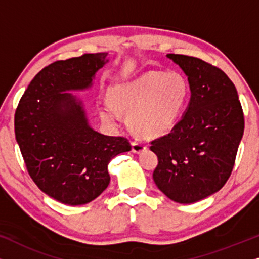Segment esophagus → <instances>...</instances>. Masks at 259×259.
<instances>
[{
  "mask_svg": "<svg viewBox=\"0 0 259 259\" xmlns=\"http://www.w3.org/2000/svg\"><path fill=\"white\" fill-rule=\"evenodd\" d=\"M146 150V146H145L144 143H141L140 140H134L132 143V151L134 153H141Z\"/></svg>",
  "mask_w": 259,
  "mask_h": 259,
  "instance_id": "34e87169",
  "label": "esophagus"
}]
</instances>
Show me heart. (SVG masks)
Instances as JSON below:
<instances>
[{
  "mask_svg": "<svg viewBox=\"0 0 259 259\" xmlns=\"http://www.w3.org/2000/svg\"><path fill=\"white\" fill-rule=\"evenodd\" d=\"M112 104L99 108L104 121L114 125L120 112L128 113L131 126L144 136H161L178 121L189 98L185 77L176 72H148L116 83L109 90Z\"/></svg>",
  "mask_w": 259,
  "mask_h": 259,
  "instance_id": "1",
  "label": "heart"
}]
</instances>
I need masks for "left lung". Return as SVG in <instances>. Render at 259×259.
Returning <instances> with one entry per match:
<instances>
[{
    "label": "left lung",
    "instance_id": "obj_1",
    "mask_svg": "<svg viewBox=\"0 0 259 259\" xmlns=\"http://www.w3.org/2000/svg\"><path fill=\"white\" fill-rule=\"evenodd\" d=\"M166 56L185 73L191 98L171 132L151 143L158 157L153 180L171 200L192 204L228 182L244 133L243 109L223 70L193 56Z\"/></svg>",
    "mask_w": 259,
    "mask_h": 259
}]
</instances>
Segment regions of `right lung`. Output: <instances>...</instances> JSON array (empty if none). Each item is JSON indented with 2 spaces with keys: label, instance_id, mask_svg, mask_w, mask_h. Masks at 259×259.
<instances>
[{
  "label": "right lung",
  "instance_id": "right-lung-1",
  "mask_svg": "<svg viewBox=\"0 0 259 259\" xmlns=\"http://www.w3.org/2000/svg\"><path fill=\"white\" fill-rule=\"evenodd\" d=\"M108 53L61 60L38 72L15 113V137L38 189L67 205L91 203L107 189L108 164L131 151L126 138L92 128L83 102L69 92L93 86Z\"/></svg>",
  "mask_w": 259,
  "mask_h": 259
}]
</instances>
